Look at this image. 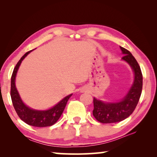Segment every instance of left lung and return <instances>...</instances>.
I'll return each mask as SVG.
<instances>
[{
  "instance_id": "left-lung-1",
  "label": "left lung",
  "mask_w": 157,
  "mask_h": 157,
  "mask_svg": "<svg viewBox=\"0 0 157 157\" xmlns=\"http://www.w3.org/2000/svg\"><path fill=\"white\" fill-rule=\"evenodd\" d=\"M124 55L123 60L131 66L134 72V82L127 95L118 102L105 103L94 98L93 115L101 123H118L129 117L139 102L143 87V75L140 66L129 50L121 47Z\"/></svg>"
}]
</instances>
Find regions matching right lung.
<instances>
[{"mask_svg": "<svg viewBox=\"0 0 157 157\" xmlns=\"http://www.w3.org/2000/svg\"><path fill=\"white\" fill-rule=\"evenodd\" d=\"M31 51L32 50L27 52L21 58L13 71L11 78V90H10V95H11L12 104L18 117L26 124L37 127L51 126L59 120L64 110L66 103L72 94L65 97L55 107L46 111L32 109L23 104L19 95H18L17 90L16 89L15 78L21 62Z\"/></svg>", "mask_w": 157, "mask_h": 157, "instance_id": "1", "label": "right lung"}]
</instances>
